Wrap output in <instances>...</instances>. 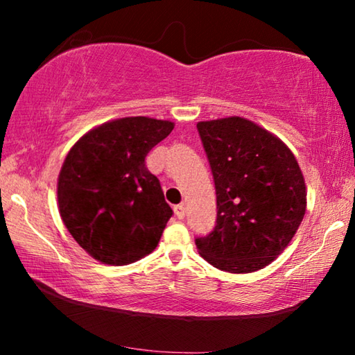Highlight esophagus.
I'll list each match as a JSON object with an SVG mask.
<instances>
[{
	"mask_svg": "<svg viewBox=\"0 0 355 355\" xmlns=\"http://www.w3.org/2000/svg\"><path fill=\"white\" fill-rule=\"evenodd\" d=\"M173 211H175V216L178 219H183L184 213H186V208H184V205H177L175 208H173Z\"/></svg>",
	"mask_w": 355,
	"mask_h": 355,
	"instance_id": "34e87169",
	"label": "esophagus"
}]
</instances>
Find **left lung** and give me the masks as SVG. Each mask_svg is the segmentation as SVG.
Returning <instances> with one entry per match:
<instances>
[{
    "label": "left lung",
    "mask_w": 355,
    "mask_h": 355,
    "mask_svg": "<svg viewBox=\"0 0 355 355\" xmlns=\"http://www.w3.org/2000/svg\"><path fill=\"white\" fill-rule=\"evenodd\" d=\"M211 167L218 219L199 254L233 274L263 269L296 235L307 208L302 171L277 136L244 117L197 123Z\"/></svg>",
    "instance_id": "8db88e82"
}]
</instances>
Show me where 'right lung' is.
Segmentation results:
<instances>
[{"instance_id":"obj_1","label":"right lung","mask_w":355,"mask_h":355,"mask_svg":"<svg viewBox=\"0 0 355 355\" xmlns=\"http://www.w3.org/2000/svg\"><path fill=\"white\" fill-rule=\"evenodd\" d=\"M173 122L123 117L87 131L64 159L58 207L75 241L100 263L123 266L152 254L172 208L146 156Z\"/></svg>"}]
</instances>
